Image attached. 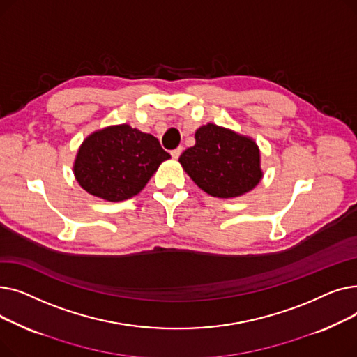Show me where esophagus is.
Instances as JSON below:
<instances>
[{
    "label": "esophagus",
    "mask_w": 357,
    "mask_h": 357,
    "mask_svg": "<svg viewBox=\"0 0 357 357\" xmlns=\"http://www.w3.org/2000/svg\"><path fill=\"white\" fill-rule=\"evenodd\" d=\"M182 150H183V149H182L181 146H179V147H176V149H174V150H172V152H171L172 158H174V159H178V158L181 156V153H182Z\"/></svg>",
    "instance_id": "esophagus-1"
}]
</instances>
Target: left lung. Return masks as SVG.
<instances>
[{
  "label": "left lung",
  "mask_w": 357,
  "mask_h": 357,
  "mask_svg": "<svg viewBox=\"0 0 357 357\" xmlns=\"http://www.w3.org/2000/svg\"><path fill=\"white\" fill-rule=\"evenodd\" d=\"M179 162L202 191L218 198L246 194L261 178L256 143L211 123L197 130L195 146Z\"/></svg>",
  "instance_id": "1"
}]
</instances>
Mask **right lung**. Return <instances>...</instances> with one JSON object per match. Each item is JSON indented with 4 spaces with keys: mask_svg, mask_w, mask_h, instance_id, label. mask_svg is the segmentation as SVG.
<instances>
[{
    "mask_svg": "<svg viewBox=\"0 0 357 357\" xmlns=\"http://www.w3.org/2000/svg\"><path fill=\"white\" fill-rule=\"evenodd\" d=\"M169 158L156 137L121 124L91 135L78 150L73 172L86 192L117 202L137 195Z\"/></svg>",
    "mask_w": 357,
    "mask_h": 357,
    "instance_id": "right-lung-1",
    "label": "right lung"
}]
</instances>
